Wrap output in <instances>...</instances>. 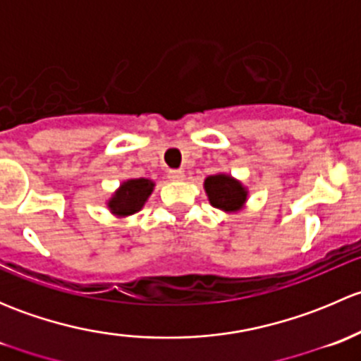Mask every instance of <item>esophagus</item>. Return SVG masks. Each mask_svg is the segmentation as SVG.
<instances>
[{
    "instance_id": "34e87169",
    "label": "esophagus",
    "mask_w": 361,
    "mask_h": 361,
    "mask_svg": "<svg viewBox=\"0 0 361 361\" xmlns=\"http://www.w3.org/2000/svg\"><path fill=\"white\" fill-rule=\"evenodd\" d=\"M167 178H169V180H173V181H180V180H183V178H185V173H183V171H180V169H171L169 173H167Z\"/></svg>"
}]
</instances>
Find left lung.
<instances>
[{
  "label": "left lung",
  "mask_w": 361,
  "mask_h": 361,
  "mask_svg": "<svg viewBox=\"0 0 361 361\" xmlns=\"http://www.w3.org/2000/svg\"><path fill=\"white\" fill-rule=\"evenodd\" d=\"M204 190H206L211 206L225 211V213L241 211L248 199V190L241 181L221 173L207 176L204 180Z\"/></svg>",
  "instance_id": "obj_1"
}]
</instances>
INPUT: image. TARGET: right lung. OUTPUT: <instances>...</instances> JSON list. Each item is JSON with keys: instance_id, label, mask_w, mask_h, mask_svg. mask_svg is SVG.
Returning a JSON list of instances; mask_svg holds the SVG:
<instances>
[{"instance_id": "1", "label": "right lung", "mask_w": 361, "mask_h": 361, "mask_svg": "<svg viewBox=\"0 0 361 361\" xmlns=\"http://www.w3.org/2000/svg\"><path fill=\"white\" fill-rule=\"evenodd\" d=\"M154 187V181L147 180V178H134V180L123 181L108 201V207L116 216H129V214L137 213L152 195Z\"/></svg>"}]
</instances>
